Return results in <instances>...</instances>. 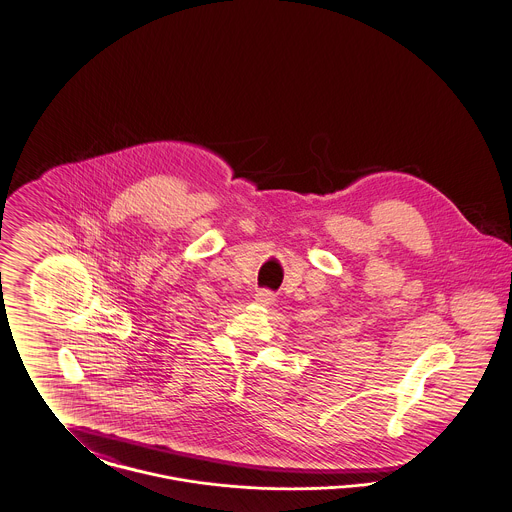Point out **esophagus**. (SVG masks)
<instances>
[{
	"mask_svg": "<svg viewBox=\"0 0 512 512\" xmlns=\"http://www.w3.org/2000/svg\"><path fill=\"white\" fill-rule=\"evenodd\" d=\"M255 301L259 305H263V307H268V305H272L276 301V295L270 292V290H259V292L255 293Z\"/></svg>",
	"mask_w": 512,
	"mask_h": 512,
	"instance_id": "obj_1",
	"label": "esophagus"
}]
</instances>
